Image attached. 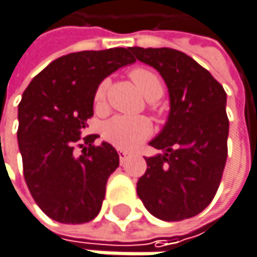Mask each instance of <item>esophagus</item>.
<instances>
[{"instance_id":"1","label":"esophagus","mask_w":257,"mask_h":257,"mask_svg":"<svg viewBox=\"0 0 257 257\" xmlns=\"http://www.w3.org/2000/svg\"><path fill=\"white\" fill-rule=\"evenodd\" d=\"M119 158H120V162H125V159L129 158L128 152H119Z\"/></svg>"}]
</instances>
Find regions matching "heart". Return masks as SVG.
<instances>
[{
    "label": "heart",
    "instance_id": "b5f03b06",
    "mask_svg": "<svg viewBox=\"0 0 257 257\" xmlns=\"http://www.w3.org/2000/svg\"><path fill=\"white\" fill-rule=\"evenodd\" d=\"M129 77L137 86V89L150 101H155L164 93V83L155 71L147 68H134L129 73ZM108 83L104 80L95 90L93 104L98 111L105 108V96H107ZM102 134L108 143L116 146L120 150H135L140 147L150 135L152 123L146 117H134V116H114L102 126Z\"/></svg>",
    "mask_w": 257,
    "mask_h": 257
}]
</instances>
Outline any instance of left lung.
I'll return each mask as SVG.
<instances>
[{
	"mask_svg": "<svg viewBox=\"0 0 257 257\" xmlns=\"http://www.w3.org/2000/svg\"><path fill=\"white\" fill-rule=\"evenodd\" d=\"M135 58L159 71L170 92V116L150 146L162 153L146 158L137 193L155 217L179 222L213 201L228 158L226 92L186 53L161 47H131Z\"/></svg>",
	"mask_w": 257,
	"mask_h": 257,
	"instance_id": "obj_1",
	"label": "left lung"
}]
</instances>
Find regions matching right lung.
<instances>
[{
	"instance_id": "1",
	"label": "right lung",
	"mask_w": 257,
	"mask_h": 257,
	"mask_svg": "<svg viewBox=\"0 0 257 257\" xmlns=\"http://www.w3.org/2000/svg\"><path fill=\"white\" fill-rule=\"evenodd\" d=\"M131 49L84 50L55 59L26 87L19 102L18 141L26 186L37 205L61 223H86L101 210L116 149L81 138L93 116L98 84L135 62Z\"/></svg>"
}]
</instances>
